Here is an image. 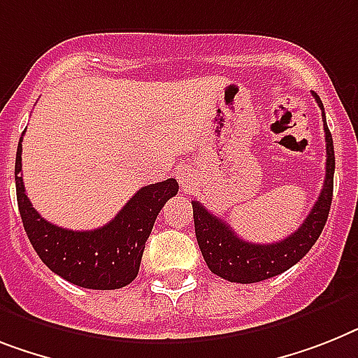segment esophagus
<instances>
[{"label": "esophagus", "mask_w": 358, "mask_h": 358, "mask_svg": "<svg viewBox=\"0 0 358 358\" xmlns=\"http://www.w3.org/2000/svg\"><path fill=\"white\" fill-rule=\"evenodd\" d=\"M177 179H179V185L182 186V190H188L192 179V168L190 166H179L177 168Z\"/></svg>", "instance_id": "obj_1"}]
</instances>
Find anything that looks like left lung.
Here are the masks:
<instances>
[{
    "label": "left lung",
    "mask_w": 358,
    "mask_h": 358,
    "mask_svg": "<svg viewBox=\"0 0 358 358\" xmlns=\"http://www.w3.org/2000/svg\"><path fill=\"white\" fill-rule=\"evenodd\" d=\"M322 109L326 131V179L320 196L302 227L278 243H249L239 238L229 223L210 214L199 201H192L194 225L201 254L212 273L220 278L236 283H256L285 273L306 256L326 225L333 199V176H335V150L331 131L327 128L326 113L320 96L313 93Z\"/></svg>",
    "instance_id": "left-lung-1"
}]
</instances>
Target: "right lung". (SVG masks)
Returning <instances> with one entry per match:
<instances>
[{
  "label": "right lung",
  "instance_id": "obj_1",
  "mask_svg": "<svg viewBox=\"0 0 358 358\" xmlns=\"http://www.w3.org/2000/svg\"><path fill=\"white\" fill-rule=\"evenodd\" d=\"M22 138L14 166L17 208L29 241L41 262L78 287L99 291L126 287L137 278L144 245L159 212L179 190L176 179L143 186L122 210L100 229L84 232L62 229L43 220L27 197L22 177Z\"/></svg>",
  "mask_w": 358,
  "mask_h": 358
}]
</instances>
